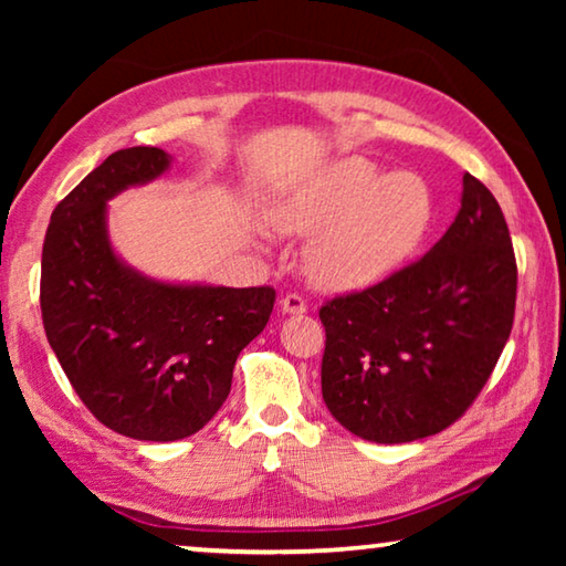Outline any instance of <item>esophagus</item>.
<instances>
[{
  "mask_svg": "<svg viewBox=\"0 0 566 566\" xmlns=\"http://www.w3.org/2000/svg\"><path fill=\"white\" fill-rule=\"evenodd\" d=\"M280 304H282L284 314H304L306 312V302L300 294H286V296H282Z\"/></svg>",
  "mask_w": 566,
  "mask_h": 566,
  "instance_id": "obj_1",
  "label": "esophagus"
}]
</instances>
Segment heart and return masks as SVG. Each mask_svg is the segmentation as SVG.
I'll list each match as a JSON object with an SVG mask.
<instances>
[{
    "mask_svg": "<svg viewBox=\"0 0 566 566\" xmlns=\"http://www.w3.org/2000/svg\"><path fill=\"white\" fill-rule=\"evenodd\" d=\"M276 232L310 237L306 276L327 292H359L409 262L434 214L432 191L415 175H385L359 155L337 157L276 191Z\"/></svg>",
    "mask_w": 566,
    "mask_h": 566,
    "instance_id": "obj_1",
    "label": "heart"
}]
</instances>
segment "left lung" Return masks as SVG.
Wrapping results in <instances>:
<instances>
[{
	"instance_id": "8db88e82",
	"label": "left lung",
	"mask_w": 566,
	"mask_h": 566,
	"mask_svg": "<svg viewBox=\"0 0 566 566\" xmlns=\"http://www.w3.org/2000/svg\"><path fill=\"white\" fill-rule=\"evenodd\" d=\"M516 262L490 189L462 177V209L421 256L322 306V397L344 429L405 444L464 415L510 339Z\"/></svg>"
}]
</instances>
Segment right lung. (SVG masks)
Here are the masks:
<instances>
[{
	"label": "right lung",
	"mask_w": 566,
	"mask_h": 566,
	"mask_svg": "<svg viewBox=\"0 0 566 566\" xmlns=\"http://www.w3.org/2000/svg\"><path fill=\"white\" fill-rule=\"evenodd\" d=\"M169 167L159 147L114 151L56 205L42 249V319L64 375L102 424L139 442H177L217 415L274 306L272 286L165 282L124 262L109 199Z\"/></svg>",
	"instance_id": "add662e5"
}]
</instances>
